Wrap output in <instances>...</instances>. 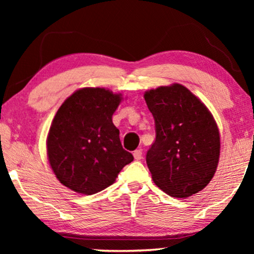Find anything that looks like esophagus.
Masks as SVG:
<instances>
[{"label": "esophagus", "mask_w": 254, "mask_h": 254, "mask_svg": "<svg viewBox=\"0 0 254 254\" xmlns=\"http://www.w3.org/2000/svg\"><path fill=\"white\" fill-rule=\"evenodd\" d=\"M133 155H134V158L136 159V161H140V159L142 158V150L141 149H136V150L133 152Z\"/></svg>", "instance_id": "esophagus-1"}]
</instances>
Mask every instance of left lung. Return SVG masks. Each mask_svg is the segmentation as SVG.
I'll return each instance as SVG.
<instances>
[{
    "label": "left lung",
    "mask_w": 254,
    "mask_h": 254,
    "mask_svg": "<svg viewBox=\"0 0 254 254\" xmlns=\"http://www.w3.org/2000/svg\"><path fill=\"white\" fill-rule=\"evenodd\" d=\"M156 138L145 156L154 183L173 197L203 190L215 175L220 133L213 116L182 84L147 91Z\"/></svg>",
    "instance_id": "obj_1"
}]
</instances>
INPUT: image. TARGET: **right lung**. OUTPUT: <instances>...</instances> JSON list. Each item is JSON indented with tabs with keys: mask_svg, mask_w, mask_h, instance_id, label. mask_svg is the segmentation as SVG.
Here are the masks:
<instances>
[{
	"mask_svg": "<svg viewBox=\"0 0 254 254\" xmlns=\"http://www.w3.org/2000/svg\"><path fill=\"white\" fill-rule=\"evenodd\" d=\"M120 95L84 88L64 100L47 137L52 170L62 185L77 193L95 194L112 185L134 157L123 148L112 116Z\"/></svg>",
	"mask_w": 254,
	"mask_h": 254,
	"instance_id": "right-lung-1",
	"label": "right lung"
}]
</instances>
